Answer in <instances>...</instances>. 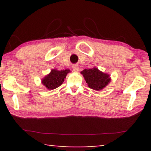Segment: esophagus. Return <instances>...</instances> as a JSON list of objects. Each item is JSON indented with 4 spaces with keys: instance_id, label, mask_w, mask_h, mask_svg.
<instances>
[{
    "instance_id": "1",
    "label": "esophagus",
    "mask_w": 151,
    "mask_h": 151,
    "mask_svg": "<svg viewBox=\"0 0 151 151\" xmlns=\"http://www.w3.org/2000/svg\"><path fill=\"white\" fill-rule=\"evenodd\" d=\"M73 70L74 71V72H78V71H79V67H78V66L77 65H73Z\"/></svg>"
}]
</instances>
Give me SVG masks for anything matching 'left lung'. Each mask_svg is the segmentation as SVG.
I'll return each instance as SVG.
<instances>
[{
	"instance_id": "8db88e82",
	"label": "left lung",
	"mask_w": 151,
	"mask_h": 151,
	"mask_svg": "<svg viewBox=\"0 0 151 151\" xmlns=\"http://www.w3.org/2000/svg\"><path fill=\"white\" fill-rule=\"evenodd\" d=\"M88 86L96 91H100L106 87L111 82L110 76L100 71L98 68L85 69L81 71Z\"/></svg>"
}]
</instances>
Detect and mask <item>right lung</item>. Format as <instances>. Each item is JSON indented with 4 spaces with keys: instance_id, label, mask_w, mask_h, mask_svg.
<instances>
[{
    "instance_id": "obj_1",
    "label": "right lung",
    "mask_w": 151,
    "mask_h": 151,
    "mask_svg": "<svg viewBox=\"0 0 151 151\" xmlns=\"http://www.w3.org/2000/svg\"><path fill=\"white\" fill-rule=\"evenodd\" d=\"M69 72H71L69 69H63L61 71L52 69L50 73L42 80V84L47 89H55L63 83L66 76Z\"/></svg>"
}]
</instances>
